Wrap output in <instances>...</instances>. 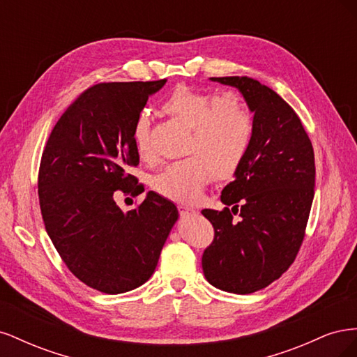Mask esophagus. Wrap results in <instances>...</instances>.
<instances>
[{
    "mask_svg": "<svg viewBox=\"0 0 357 357\" xmlns=\"http://www.w3.org/2000/svg\"><path fill=\"white\" fill-rule=\"evenodd\" d=\"M178 213H180L181 218H189V215H193L197 211L190 208V207H188V205L181 204V205H178Z\"/></svg>",
    "mask_w": 357,
    "mask_h": 357,
    "instance_id": "34e87169",
    "label": "esophagus"
}]
</instances>
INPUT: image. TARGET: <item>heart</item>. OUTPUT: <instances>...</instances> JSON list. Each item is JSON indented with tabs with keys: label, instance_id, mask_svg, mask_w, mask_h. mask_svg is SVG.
Listing matches in <instances>:
<instances>
[{
	"label": "heart",
	"instance_id": "1",
	"mask_svg": "<svg viewBox=\"0 0 357 357\" xmlns=\"http://www.w3.org/2000/svg\"><path fill=\"white\" fill-rule=\"evenodd\" d=\"M162 113L188 128L183 153L153 177V189L177 202L197 201L211 180H228L244 160L253 138V119L236 92H205L177 86L160 105ZM132 143L138 156H155L150 122L144 113L135 117Z\"/></svg>",
	"mask_w": 357,
	"mask_h": 357
}]
</instances>
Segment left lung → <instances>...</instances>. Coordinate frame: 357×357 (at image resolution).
Wrapping results in <instances>:
<instances>
[{"instance_id":"obj_1","label":"left lung","mask_w":357,"mask_h":357,"mask_svg":"<svg viewBox=\"0 0 357 357\" xmlns=\"http://www.w3.org/2000/svg\"><path fill=\"white\" fill-rule=\"evenodd\" d=\"M211 80L240 89L255 113V131L235 178L222 190L226 207L202 210L214 228L202 269L214 287L247 295L295 261L314 198V152L295 110L271 88L238 75ZM238 208L242 219L235 222Z\"/></svg>"}]
</instances>
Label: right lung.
<instances>
[{"instance_id": "1", "label": "right lung", "mask_w": 357, "mask_h": 357, "mask_svg": "<svg viewBox=\"0 0 357 357\" xmlns=\"http://www.w3.org/2000/svg\"><path fill=\"white\" fill-rule=\"evenodd\" d=\"M165 82L93 84L63 112L43 150L38 199L46 231L70 271L102 294L144 284L178 218L176 205L155 192L128 213L113 199L116 190H144L129 174L139 164L132 125Z\"/></svg>"}]
</instances>
